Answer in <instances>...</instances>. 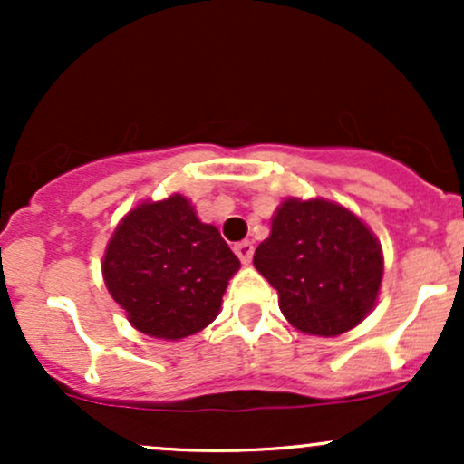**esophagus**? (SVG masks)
I'll return each mask as SVG.
<instances>
[{
	"instance_id": "esophagus-1",
	"label": "esophagus",
	"mask_w": 464,
	"mask_h": 464,
	"mask_svg": "<svg viewBox=\"0 0 464 464\" xmlns=\"http://www.w3.org/2000/svg\"><path fill=\"white\" fill-rule=\"evenodd\" d=\"M253 250H255V246H253V242H239V244H236V255L239 257V262L242 264H248L250 259H253Z\"/></svg>"
}]
</instances>
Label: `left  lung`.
I'll return each mask as SVG.
<instances>
[{
    "label": "left lung",
    "mask_w": 464,
    "mask_h": 464,
    "mask_svg": "<svg viewBox=\"0 0 464 464\" xmlns=\"http://www.w3.org/2000/svg\"><path fill=\"white\" fill-rule=\"evenodd\" d=\"M253 264L276 290L287 321L312 335L355 327L375 305L384 273L375 236L327 200H285Z\"/></svg>",
    "instance_id": "obj_1"
}]
</instances>
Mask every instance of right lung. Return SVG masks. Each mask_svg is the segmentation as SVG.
<instances>
[{"label":"right lung","mask_w":464,"mask_h":464,"mask_svg":"<svg viewBox=\"0 0 464 464\" xmlns=\"http://www.w3.org/2000/svg\"><path fill=\"white\" fill-rule=\"evenodd\" d=\"M237 268L239 259L218 228L202 225L189 200L177 194L143 202L121 220L102 273L132 327L179 340L214 321Z\"/></svg>","instance_id":"1"}]
</instances>
